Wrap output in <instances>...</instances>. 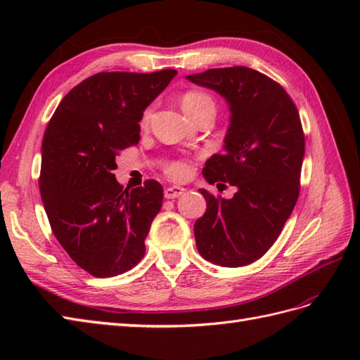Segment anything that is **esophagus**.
Wrapping results in <instances>:
<instances>
[{
	"label": "esophagus",
	"instance_id": "1",
	"mask_svg": "<svg viewBox=\"0 0 360 360\" xmlns=\"http://www.w3.org/2000/svg\"><path fill=\"white\" fill-rule=\"evenodd\" d=\"M186 192L184 187H179V186H173V187H167L164 190V196L167 198V200H174V198L181 196L182 193Z\"/></svg>",
	"mask_w": 360,
	"mask_h": 360
}]
</instances>
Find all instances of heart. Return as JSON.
<instances>
[{
	"label": "heart",
	"instance_id": "b5f03b06",
	"mask_svg": "<svg viewBox=\"0 0 360 360\" xmlns=\"http://www.w3.org/2000/svg\"><path fill=\"white\" fill-rule=\"evenodd\" d=\"M181 105H182V110H184L190 117H193L196 114L204 112V111L215 112V101H213L207 93H202V91H188V93L182 96ZM150 116H151L150 110L143 112V117H142L143 124H147L150 120ZM167 173L174 179H182L188 174V165L186 162H181V160L179 162H173L167 168Z\"/></svg>",
	"mask_w": 360,
	"mask_h": 360
}]
</instances>
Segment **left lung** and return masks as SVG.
Here are the masks:
<instances>
[{
	"mask_svg": "<svg viewBox=\"0 0 360 360\" xmlns=\"http://www.w3.org/2000/svg\"><path fill=\"white\" fill-rule=\"evenodd\" d=\"M224 98L231 117L223 155L202 168L209 184L236 187L215 198L195 223L196 248L207 262L240 267L262 258L292 213L304 158V136L294 102L277 82L246 66L215 68L186 77Z\"/></svg>",
	"mask_w": 360,
	"mask_h": 360,
	"instance_id": "8db88e82",
	"label": "left lung"
}]
</instances>
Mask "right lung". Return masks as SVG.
Instances as JSON below:
<instances>
[{"label": "right lung", "instance_id": "right-lung-1", "mask_svg": "<svg viewBox=\"0 0 360 360\" xmlns=\"http://www.w3.org/2000/svg\"><path fill=\"white\" fill-rule=\"evenodd\" d=\"M178 71L101 72L83 80L57 106L41 145L40 193L58 243L97 278L131 269L162 207L156 181L125 188L116 155L141 139L143 111Z\"/></svg>", "mask_w": 360, "mask_h": 360}]
</instances>
